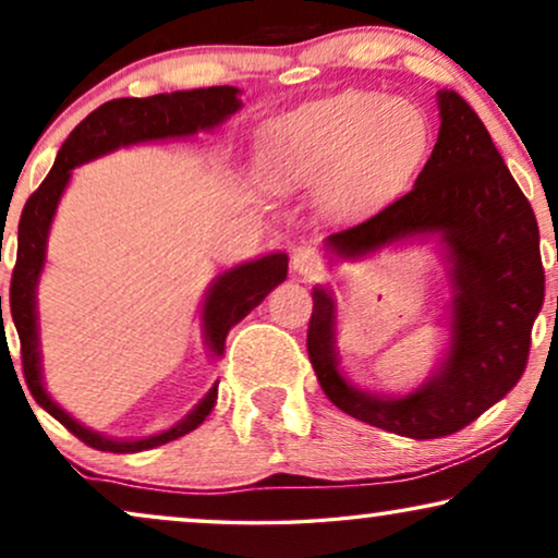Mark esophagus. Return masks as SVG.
<instances>
[{"mask_svg": "<svg viewBox=\"0 0 558 558\" xmlns=\"http://www.w3.org/2000/svg\"><path fill=\"white\" fill-rule=\"evenodd\" d=\"M292 269L304 279H317L319 274L325 271V264L315 248L302 243V246H296L292 254Z\"/></svg>", "mask_w": 558, "mask_h": 558, "instance_id": "obj_1", "label": "esophagus"}]
</instances>
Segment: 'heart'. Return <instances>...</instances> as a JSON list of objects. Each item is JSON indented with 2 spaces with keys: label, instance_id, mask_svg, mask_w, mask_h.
I'll return each mask as SVG.
<instances>
[{
  "label": "heart",
  "instance_id": "obj_1",
  "mask_svg": "<svg viewBox=\"0 0 558 558\" xmlns=\"http://www.w3.org/2000/svg\"><path fill=\"white\" fill-rule=\"evenodd\" d=\"M429 142L424 111L380 90H340L266 126L274 178L284 185L327 180V197L340 210L365 208L407 185Z\"/></svg>",
  "mask_w": 558,
  "mask_h": 558
}]
</instances>
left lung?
<instances>
[{
	"mask_svg": "<svg viewBox=\"0 0 558 558\" xmlns=\"http://www.w3.org/2000/svg\"><path fill=\"white\" fill-rule=\"evenodd\" d=\"M439 136L407 195L325 239L330 262L391 246L437 243L447 269V348L409 393L365 391L338 353V300L312 289L307 350L327 399L353 418L411 439L454 434L498 403L523 376L531 327L544 304L538 223L531 203L470 104L439 90Z\"/></svg>",
	"mask_w": 558,
	"mask_h": 558,
	"instance_id": "obj_1",
	"label": "left lung"
}]
</instances>
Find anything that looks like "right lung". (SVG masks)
<instances>
[{
  "label": "right lung",
  "instance_id": "right-lung-1",
  "mask_svg": "<svg viewBox=\"0 0 558 558\" xmlns=\"http://www.w3.org/2000/svg\"><path fill=\"white\" fill-rule=\"evenodd\" d=\"M241 90L235 86H210L193 90H174V94H157L149 98H113V101L98 106L90 111L71 136L60 147L56 165L43 185L29 195L22 210L17 228V264L12 271L10 307L12 323L17 327L22 345V368L25 380L35 401L56 416L68 432H73L88 447L101 452H144L167 441L185 437L187 432L197 429L210 414L218 401V380L208 393L180 418L170 429L151 434L140 439H117L88 429L78 418L52 401L43 380V350H40V323H37V284L48 262V235L56 220L60 197H63L68 182L73 178L75 167L94 162V159L111 155L121 147L134 144L165 142V140H187L197 132H213L223 121L241 109ZM289 256L284 251L251 258L231 269L220 271L205 289L201 307V327L205 345L213 357H220L226 350V335L233 325H239L251 310L264 302V296L274 287L287 279ZM4 323V319H2Z\"/></svg>",
  "mask_w": 558,
  "mask_h": 558
}]
</instances>
